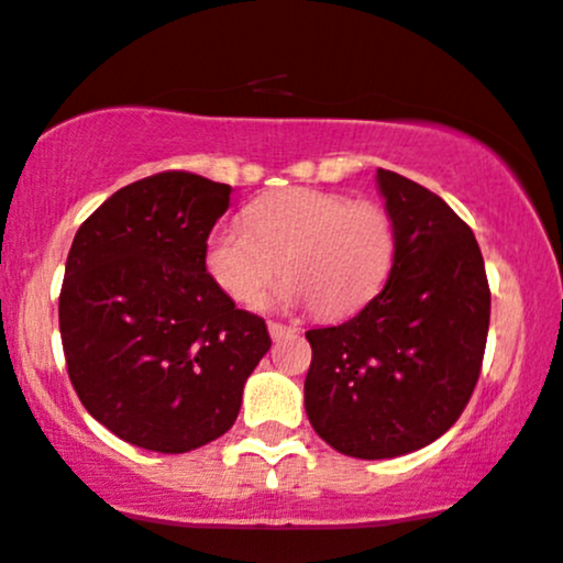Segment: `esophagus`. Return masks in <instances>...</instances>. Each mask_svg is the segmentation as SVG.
I'll list each match as a JSON object with an SVG mask.
<instances>
[{"mask_svg": "<svg viewBox=\"0 0 563 563\" xmlns=\"http://www.w3.org/2000/svg\"><path fill=\"white\" fill-rule=\"evenodd\" d=\"M269 335L275 338V341H280V338H290V335H296L299 333V328H294V324H283V322H275V320H269Z\"/></svg>", "mask_w": 563, "mask_h": 563, "instance_id": "esophagus-1", "label": "esophagus"}]
</instances>
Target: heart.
Segmentation results:
<instances>
[{
    "label": "heart",
    "mask_w": 563,
    "mask_h": 563,
    "mask_svg": "<svg viewBox=\"0 0 563 563\" xmlns=\"http://www.w3.org/2000/svg\"><path fill=\"white\" fill-rule=\"evenodd\" d=\"M396 228L375 201L290 188L228 220L207 241V269L230 299L254 303L288 275L277 296L328 317L364 307L388 277Z\"/></svg>",
    "instance_id": "1"
}]
</instances>
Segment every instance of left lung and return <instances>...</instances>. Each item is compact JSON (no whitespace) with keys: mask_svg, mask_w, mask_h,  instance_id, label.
Here are the masks:
<instances>
[{"mask_svg":"<svg viewBox=\"0 0 563 563\" xmlns=\"http://www.w3.org/2000/svg\"><path fill=\"white\" fill-rule=\"evenodd\" d=\"M396 252L388 283L351 320L309 330L307 417L356 459L424 449L453 428L483 369L490 286L475 233L419 183L377 170Z\"/></svg>","mask_w":563,"mask_h":563,"instance_id":"1","label":"left lung"}]
</instances>
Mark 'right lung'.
I'll return each instance as SVG.
<instances>
[{"label": "right lung", "mask_w": 563, "mask_h": 563, "mask_svg": "<svg viewBox=\"0 0 563 563\" xmlns=\"http://www.w3.org/2000/svg\"><path fill=\"white\" fill-rule=\"evenodd\" d=\"M230 186L167 170L120 188L73 239L59 333L73 388L125 443L186 453L225 435L267 324L207 273Z\"/></svg>", "instance_id": "right-lung-1"}]
</instances>
